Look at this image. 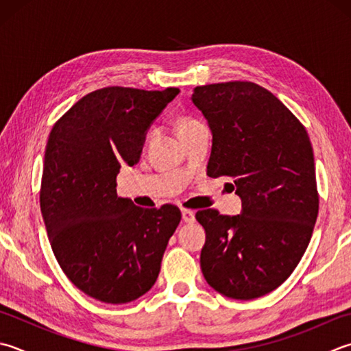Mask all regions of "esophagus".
Segmentation results:
<instances>
[{
	"mask_svg": "<svg viewBox=\"0 0 351 351\" xmlns=\"http://www.w3.org/2000/svg\"><path fill=\"white\" fill-rule=\"evenodd\" d=\"M181 213H182V221L184 222H187V223L195 222V211L187 210V208H182Z\"/></svg>",
	"mask_w": 351,
	"mask_h": 351,
	"instance_id": "esophagus-1",
	"label": "esophagus"
}]
</instances>
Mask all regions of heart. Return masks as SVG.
<instances>
[{
    "label": "heart",
    "instance_id": "1",
    "mask_svg": "<svg viewBox=\"0 0 351 351\" xmlns=\"http://www.w3.org/2000/svg\"><path fill=\"white\" fill-rule=\"evenodd\" d=\"M199 125H202L201 121L196 120L195 117H190V115H182L180 120H178V130H180V134L187 132V130L193 129Z\"/></svg>",
    "mask_w": 351,
    "mask_h": 351
}]
</instances>
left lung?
Here are the masks:
<instances>
[{
	"mask_svg": "<svg viewBox=\"0 0 351 351\" xmlns=\"http://www.w3.org/2000/svg\"><path fill=\"white\" fill-rule=\"evenodd\" d=\"M191 100L213 134L207 175L230 176L242 215L196 213L205 230L201 269L228 298L254 300L285 283L317 222L319 196L306 128L252 82L196 86Z\"/></svg>",
	"mask_w": 351,
	"mask_h": 351,
	"instance_id": "left-lung-1",
	"label": "left lung"
}]
</instances>
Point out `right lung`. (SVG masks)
<instances>
[{
	"label": "right lung",
	"mask_w": 351,
	"mask_h": 351,
	"mask_svg": "<svg viewBox=\"0 0 351 351\" xmlns=\"http://www.w3.org/2000/svg\"><path fill=\"white\" fill-rule=\"evenodd\" d=\"M180 94L108 86L86 94L54 123L39 202L51 250L71 283L109 304L140 298L155 285L176 205L141 208L117 196L121 166L140 161L146 132Z\"/></svg>",
	"instance_id": "add662e5"
}]
</instances>
